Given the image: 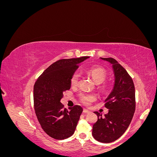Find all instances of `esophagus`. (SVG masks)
I'll return each mask as SVG.
<instances>
[{
  "label": "esophagus",
  "mask_w": 157,
  "mask_h": 157,
  "mask_svg": "<svg viewBox=\"0 0 157 157\" xmlns=\"http://www.w3.org/2000/svg\"><path fill=\"white\" fill-rule=\"evenodd\" d=\"M83 113H89L90 111L88 110H87V109H83Z\"/></svg>",
  "instance_id": "1"
}]
</instances>
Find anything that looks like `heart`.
<instances>
[{"label":"heart","mask_w":157,"mask_h":157,"mask_svg":"<svg viewBox=\"0 0 157 157\" xmlns=\"http://www.w3.org/2000/svg\"><path fill=\"white\" fill-rule=\"evenodd\" d=\"M88 73L91 76L94 81L98 84H101L105 81L107 77V71L105 69L101 67H93L88 70ZM80 75L78 72H75L71 75V84L72 86H77ZM100 88L103 91H106L107 90V86L106 84H103L100 86ZM80 99L81 102L86 105H89L90 103L96 99V96L94 94H82L80 95Z\"/></svg>","instance_id":"obj_1"}]
</instances>
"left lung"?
I'll list each match as a JSON object with an SVG mask.
<instances>
[{"mask_svg": "<svg viewBox=\"0 0 157 157\" xmlns=\"http://www.w3.org/2000/svg\"><path fill=\"white\" fill-rule=\"evenodd\" d=\"M112 64L115 84L105 99L109 112L105 117L97 111L98 121L93 125L92 136L101 143H111L118 140L127 130L136 109L134 82L126 69L112 58H100Z\"/></svg>", "mask_w": 157, "mask_h": 157, "instance_id": "left-lung-1", "label": "left lung"}]
</instances>
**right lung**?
I'll return each instance as SVG.
<instances>
[{"label": "right lung", "instance_id": "1", "mask_svg": "<svg viewBox=\"0 0 157 157\" xmlns=\"http://www.w3.org/2000/svg\"><path fill=\"white\" fill-rule=\"evenodd\" d=\"M88 56L63 59L47 68L35 83L33 99L35 114L47 134L56 140H64L72 136L83 111L80 105L63 108L60 102L63 92L71 88V75L78 64Z\"/></svg>", "mask_w": 157, "mask_h": 157}]
</instances>
